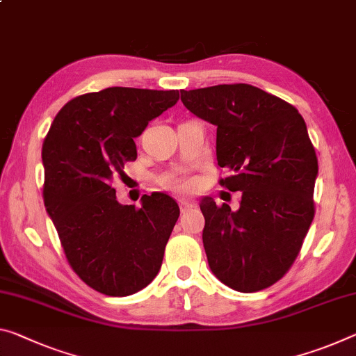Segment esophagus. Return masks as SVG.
<instances>
[{"instance_id":"esophagus-1","label":"esophagus","mask_w":356,"mask_h":356,"mask_svg":"<svg viewBox=\"0 0 356 356\" xmlns=\"http://www.w3.org/2000/svg\"><path fill=\"white\" fill-rule=\"evenodd\" d=\"M179 206H180V211L185 212V211H188V209L193 207V202L188 200H179Z\"/></svg>"}]
</instances>
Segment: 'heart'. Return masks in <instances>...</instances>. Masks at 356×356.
<instances>
[{"mask_svg": "<svg viewBox=\"0 0 356 356\" xmlns=\"http://www.w3.org/2000/svg\"><path fill=\"white\" fill-rule=\"evenodd\" d=\"M165 182L169 185V187H172V188H176V190H187L188 188L187 180L176 177V176L165 177Z\"/></svg>", "mask_w": 356, "mask_h": 356, "instance_id": "b5f03b06", "label": "heart"}]
</instances>
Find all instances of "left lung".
Masks as SVG:
<instances>
[{
  "instance_id": "left-lung-1",
  "label": "left lung",
  "mask_w": 356,
  "mask_h": 356,
  "mask_svg": "<svg viewBox=\"0 0 356 356\" xmlns=\"http://www.w3.org/2000/svg\"><path fill=\"white\" fill-rule=\"evenodd\" d=\"M184 106L217 127L220 180L242 191L239 209L200 202L209 268L229 289L253 293L290 269L314 220L318 163L296 107L247 83L180 90Z\"/></svg>"
}]
</instances>
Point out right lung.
<instances>
[{
  "instance_id": "right-lung-1",
  "label": "right lung",
  "mask_w": 356,
  "mask_h": 356,
  "mask_svg": "<svg viewBox=\"0 0 356 356\" xmlns=\"http://www.w3.org/2000/svg\"><path fill=\"white\" fill-rule=\"evenodd\" d=\"M179 101V90L109 87L66 103L42 145L44 206L66 258L88 286L128 296L155 279L179 218L165 193L120 204L111 180L136 160L134 138Z\"/></svg>"
}]
</instances>
